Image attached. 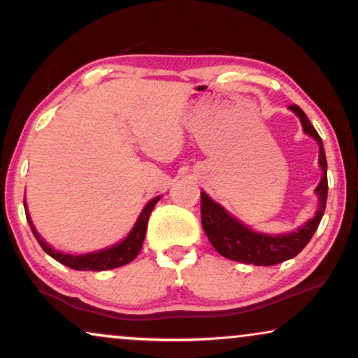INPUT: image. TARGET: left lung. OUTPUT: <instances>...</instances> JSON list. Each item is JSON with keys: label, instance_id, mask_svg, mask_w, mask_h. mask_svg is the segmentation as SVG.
I'll list each match as a JSON object with an SVG mask.
<instances>
[{"label": "left lung", "instance_id": "obj_1", "mask_svg": "<svg viewBox=\"0 0 358 358\" xmlns=\"http://www.w3.org/2000/svg\"><path fill=\"white\" fill-rule=\"evenodd\" d=\"M288 109L295 112L301 122L305 134L313 136L317 146H320V166L322 178L315 189L320 205H317L315 217L308 220L296 231L272 236V234L252 231L246 224L231 217L222 205L202 192L200 194V197H202L200 210H202L203 231L207 234L208 241L212 243V246L223 257L231 259V261L254 264V266H275V264L285 262L288 259L295 257L298 252H301V249L310 243L313 234L320 227L322 215H324L327 200V161L322 140L300 107L292 104Z\"/></svg>", "mask_w": 358, "mask_h": 358}]
</instances>
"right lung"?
Returning a JSON list of instances; mask_svg holds the SVG:
<instances>
[{
	"instance_id": "add662e5",
	"label": "right lung",
	"mask_w": 358,
	"mask_h": 358,
	"mask_svg": "<svg viewBox=\"0 0 358 358\" xmlns=\"http://www.w3.org/2000/svg\"><path fill=\"white\" fill-rule=\"evenodd\" d=\"M159 199H161V195L159 197L151 199L150 202L145 205V208L141 210L138 220H136L135 227L131 228L129 236H127L124 241L117 243L110 248L101 249V251L81 254V256H71V254H63L60 251H57V249H53L50 244H47L45 241H43L41 234L37 233V229H36V227H34L32 220H31V217H29L27 212H26V217H27L29 227H31L34 236H36L38 244H41L42 249L48 254V256L53 257L60 264H63V266L75 268V271L99 272V271H109V268L125 266V264L131 262L136 256H138L140 249H141V246H143V241H145L150 213H151V210L155 208V205L158 203ZM24 208H27L26 202H24Z\"/></svg>"
}]
</instances>
